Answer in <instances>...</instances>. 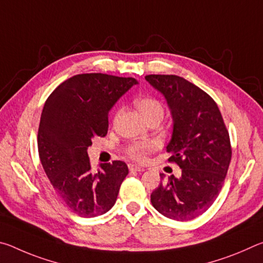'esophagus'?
Here are the masks:
<instances>
[{"instance_id": "1", "label": "esophagus", "mask_w": 263, "mask_h": 263, "mask_svg": "<svg viewBox=\"0 0 263 263\" xmlns=\"http://www.w3.org/2000/svg\"><path fill=\"white\" fill-rule=\"evenodd\" d=\"M128 168H130V171H135V172H144L145 169L140 167V166H135V164H130L128 166Z\"/></svg>"}]
</instances>
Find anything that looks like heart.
Masks as SVG:
<instances>
[{
    "mask_svg": "<svg viewBox=\"0 0 263 263\" xmlns=\"http://www.w3.org/2000/svg\"><path fill=\"white\" fill-rule=\"evenodd\" d=\"M136 106L146 121L152 118L163 117V106L153 97H140L136 101ZM155 144L152 141H136L128 146L127 155L136 161H144L146 155L153 152Z\"/></svg>",
    "mask_w": 263,
    "mask_h": 263,
    "instance_id": "1",
    "label": "heart"
}]
</instances>
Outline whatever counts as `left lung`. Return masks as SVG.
<instances>
[{
    "mask_svg": "<svg viewBox=\"0 0 263 263\" xmlns=\"http://www.w3.org/2000/svg\"><path fill=\"white\" fill-rule=\"evenodd\" d=\"M163 95L173 118L166 151L182 169L151 194L155 210L185 221L201 216L219 195L231 161L230 136L216 102L201 88L176 75H146Z\"/></svg>",
    "mask_w": 263,
    "mask_h": 263,
    "instance_id": "8db88e82",
    "label": "left lung"
}]
</instances>
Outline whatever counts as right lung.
<instances>
[{
    "instance_id": "right-lung-1",
    "label": "right lung",
    "mask_w": 263,
    "mask_h": 263,
    "mask_svg": "<svg viewBox=\"0 0 263 263\" xmlns=\"http://www.w3.org/2000/svg\"><path fill=\"white\" fill-rule=\"evenodd\" d=\"M135 84L133 78L79 74L58 86L44 105L39 158L62 203L80 217L108 212L128 174L123 161L101 163L92 171L87 149L94 138L108 133L109 111Z\"/></svg>"
}]
</instances>
